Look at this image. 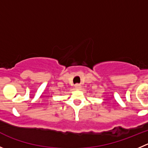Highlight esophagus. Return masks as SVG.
<instances>
[{"mask_svg": "<svg viewBox=\"0 0 148 148\" xmlns=\"http://www.w3.org/2000/svg\"><path fill=\"white\" fill-rule=\"evenodd\" d=\"M75 89L79 90V89H81V85H80V84H75Z\"/></svg>", "mask_w": 148, "mask_h": 148, "instance_id": "esophagus-1", "label": "esophagus"}]
</instances>
